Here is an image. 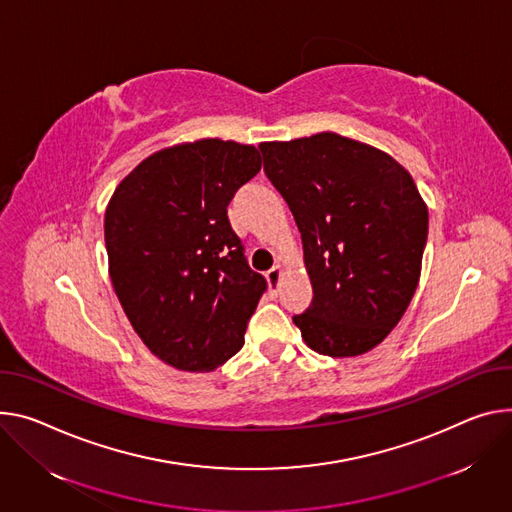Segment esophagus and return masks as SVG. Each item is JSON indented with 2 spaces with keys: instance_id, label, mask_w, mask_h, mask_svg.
Masks as SVG:
<instances>
[{
  "instance_id": "1",
  "label": "esophagus",
  "mask_w": 512,
  "mask_h": 512,
  "mask_svg": "<svg viewBox=\"0 0 512 512\" xmlns=\"http://www.w3.org/2000/svg\"><path fill=\"white\" fill-rule=\"evenodd\" d=\"M282 275H284V265H273L269 271H267V282H269V286L277 292V288H280V280H282Z\"/></svg>"
}]
</instances>
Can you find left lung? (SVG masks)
<instances>
[{
  "instance_id": "8db88e82",
  "label": "left lung",
  "mask_w": 512,
  "mask_h": 512,
  "mask_svg": "<svg viewBox=\"0 0 512 512\" xmlns=\"http://www.w3.org/2000/svg\"><path fill=\"white\" fill-rule=\"evenodd\" d=\"M259 149L298 224L312 282V304L294 324L320 355L367 353L404 316L421 277L429 210L410 173L335 132Z\"/></svg>"
}]
</instances>
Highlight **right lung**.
Here are the masks:
<instances>
[{
	"instance_id": "1",
	"label": "right lung",
	"mask_w": 512,
	"mask_h": 512,
	"mask_svg": "<svg viewBox=\"0 0 512 512\" xmlns=\"http://www.w3.org/2000/svg\"><path fill=\"white\" fill-rule=\"evenodd\" d=\"M259 169L253 145L202 138L136 165L106 208L114 292L136 335L177 369L212 371L235 355L267 290L226 214Z\"/></svg>"
}]
</instances>
